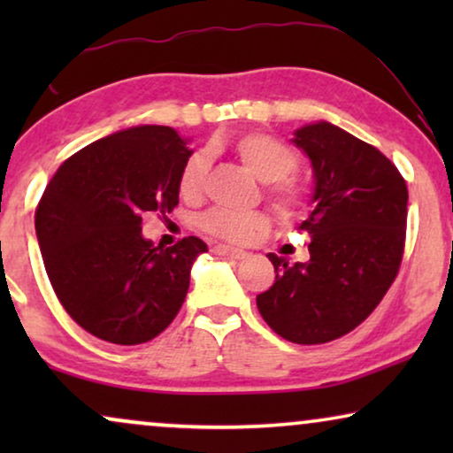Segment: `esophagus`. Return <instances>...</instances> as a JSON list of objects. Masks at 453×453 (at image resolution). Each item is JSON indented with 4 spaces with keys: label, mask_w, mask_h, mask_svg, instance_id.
I'll list each match as a JSON object with an SVG mask.
<instances>
[{
    "label": "esophagus",
    "mask_w": 453,
    "mask_h": 453,
    "mask_svg": "<svg viewBox=\"0 0 453 453\" xmlns=\"http://www.w3.org/2000/svg\"><path fill=\"white\" fill-rule=\"evenodd\" d=\"M212 251L216 253V256H225V257H233V259L247 257V251L237 250V247H228V245H216Z\"/></svg>",
    "instance_id": "obj_1"
}]
</instances>
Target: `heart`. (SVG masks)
Listing matches in <instances>:
<instances>
[{"instance_id": "1", "label": "heart", "mask_w": 453, "mask_h": 453, "mask_svg": "<svg viewBox=\"0 0 453 453\" xmlns=\"http://www.w3.org/2000/svg\"><path fill=\"white\" fill-rule=\"evenodd\" d=\"M234 152L241 163L256 175L259 181L272 183L270 194L274 197L282 214H299L305 210L307 196L299 183L288 179L296 169V154L274 135L268 134H245L234 142ZM210 166V154L197 150L189 154L179 173V191L188 200L202 194ZM206 233L214 234L228 243H247L268 228L270 220L264 212H233V210H210L200 219Z\"/></svg>"}]
</instances>
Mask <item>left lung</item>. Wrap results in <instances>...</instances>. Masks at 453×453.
I'll return each instance as SVG.
<instances>
[{"instance_id": "1", "label": "left lung", "mask_w": 453, "mask_h": 453, "mask_svg": "<svg viewBox=\"0 0 453 453\" xmlns=\"http://www.w3.org/2000/svg\"><path fill=\"white\" fill-rule=\"evenodd\" d=\"M293 144L313 171L307 262L268 253L276 280L257 309L278 336L324 344L365 321L398 274L406 234L408 189L392 160L327 121L307 123Z\"/></svg>"}]
</instances>
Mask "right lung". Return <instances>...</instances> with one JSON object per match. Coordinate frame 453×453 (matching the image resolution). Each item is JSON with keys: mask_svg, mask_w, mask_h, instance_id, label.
Masks as SVG:
<instances>
[{"mask_svg": "<svg viewBox=\"0 0 453 453\" xmlns=\"http://www.w3.org/2000/svg\"><path fill=\"white\" fill-rule=\"evenodd\" d=\"M188 142L166 126L121 129L67 158L45 188L35 228L47 276L92 336L148 342L183 305L191 265L208 247L197 237L154 247L142 216L179 203Z\"/></svg>", "mask_w": 453, "mask_h": 453, "instance_id": "add662e5", "label": "right lung"}]
</instances>
